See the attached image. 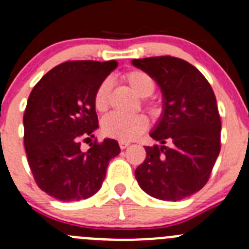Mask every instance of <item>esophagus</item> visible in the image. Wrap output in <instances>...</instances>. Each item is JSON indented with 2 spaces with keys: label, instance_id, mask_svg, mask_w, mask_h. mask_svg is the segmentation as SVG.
Listing matches in <instances>:
<instances>
[{
  "label": "esophagus",
  "instance_id": "1",
  "mask_svg": "<svg viewBox=\"0 0 249 249\" xmlns=\"http://www.w3.org/2000/svg\"><path fill=\"white\" fill-rule=\"evenodd\" d=\"M128 145H129L128 142H123V141H120V148H121V149H126Z\"/></svg>",
  "mask_w": 249,
  "mask_h": 249
}]
</instances>
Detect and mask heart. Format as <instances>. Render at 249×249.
I'll list each match as a JSON object with an SVG mask.
<instances>
[{
  "label": "heart",
  "mask_w": 249,
  "mask_h": 249,
  "mask_svg": "<svg viewBox=\"0 0 249 249\" xmlns=\"http://www.w3.org/2000/svg\"><path fill=\"white\" fill-rule=\"evenodd\" d=\"M122 80L140 97H149L156 91V80L143 70H129L122 75ZM111 84L108 80L100 83L93 93V106L97 112H104L108 107ZM148 120L144 115L124 116L109 113L102 120L101 129L105 136L113 140L129 142L144 133L148 128Z\"/></svg>",
  "instance_id": "b5f03b06"
}]
</instances>
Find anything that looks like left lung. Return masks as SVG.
Here are the masks:
<instances>
[{"instance_id": "1", "label": "left lung", "mask_w": 249, "mask_h": 249, "mask_svg": "<svg viewBox=\"0 0 249 249\" xmlns=\"http://www.w3.org/2000/svg\"><path fill=\"white\" fill-rule=\"evenodd\" d=\"M132 64L156 80L164 96L163 116L150 133L161 145L145 147L147 157L134 172L136 179L156 199H185L209 181L221 149L215 93L206 77L180 58L152 56Z\"/></svg>"}]
</instances>
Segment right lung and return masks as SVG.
I'll return each instance as SVG.
<instances>
[{
    "label": "right lung",
    "mask_w": 249,
    "mask_h": 249,
    "mask_svg": "<svg viewBox=\"0 0 249 249\" xmlns=\"http://www.w3.org/2000/svg\"><path fill=\"white\" fill-rule=\"evenodd\" d=\"M117 61H65L36 83L23 116L24 147L36 185L60 201L88 199L101 188L109 160L120 154L115 140L81 141L99 127L93 93Z\"/></svg>",
    "instance_id": "1"
}]
</instances>
